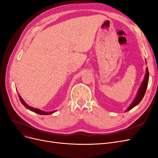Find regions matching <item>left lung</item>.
<instances>
[{"label":"left lung","instance_id":"obj_1","mask_svg":"<svg viewBox=\"0 0 158 158\" xmlns=\"http://www.w3.org/2000/svg\"><path fill=\"white\" fill-rule=\"evenodd\" d=\"M148 80H149V72H148V68H146V74L144 76V80H143V82L140 85L139 89H138L136 97L135 98V99H134V101L131 104V106L128 107V108L127 109L126 111H129V110L132 109L133 107H135L142 101V99H143V98H144V94L146 93V88H147L148 84Z\"/></svg>","mask_w":158,"mask_h":158}]
</instances>
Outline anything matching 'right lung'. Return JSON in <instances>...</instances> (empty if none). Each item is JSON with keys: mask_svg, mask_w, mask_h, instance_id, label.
Returning <instances> with one entry per match:
<instances>
[{"mask_svg": "<svg viewBox=\"0 0 158 158\" xmlns=\"http://www.w3.org/2000/svg\"><path fill=\"white\" fill-rule=\"evenodd\" d=\"M18 97H19V99H20V101L21 102L22 104L23 105V106H24L25 107H26V109L30 110L31 111H33V112H35L37 114H45V115H47V114H52L55 113L56 111H51V112H45V111H41V110L40 109H36V108H34V107H30L28 106V105L23 101V99L21 98V96L20 95L18 94Z\"/></svg>", "mask_w": 158, "mask_h": 158, "instance_id": "1", "label": "right lung"}]
</instances>
